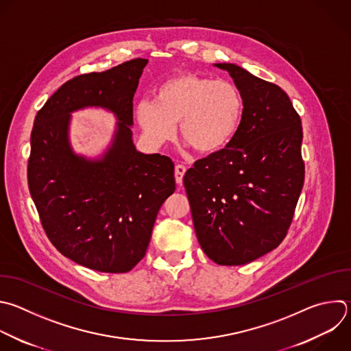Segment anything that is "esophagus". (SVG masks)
Instances as JSON below:
<instances>
[{
    "instance_id": "1",
    "label": "esophagus",
    "mask_w": 351,
    "mask_h": 351,
    "mask_svg": "<svg viewBox=\"0 0 351 351\" xmlns=\"http://www.w3.org/2000/svg\"><path fill=\"white\" fill-rule=\"evenodd\" d=\"M186 173V167L184 165H176L175 167V179H176V183L178 184H182L183 183V176Z\"/></svg>"
}]
</instances>
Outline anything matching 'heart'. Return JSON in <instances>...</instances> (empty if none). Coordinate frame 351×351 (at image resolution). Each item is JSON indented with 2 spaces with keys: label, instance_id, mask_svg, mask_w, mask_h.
<instances>
[{
  "label": "heart",
  "instance_id": "b5f03b06",
  "mask_svg": "<svg viewBox=\"0 0 351 351\" xmlns=\"http://www.w3.org/2000/svg\"><path fill=\"white\" fill-rule=\"evenodd\" d=\"M244 97L228 80H213L194 73H180L164 81L154 101L135 106L136 121L146 138L161 145L179 135L197 153L212 154L224 149L239 132Z\"/></svg>",
  "mask_w": 351,
  "mask_h": 351
}]
</instances>
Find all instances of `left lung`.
I'll return each mask as SVG.
<instances>
[{
    "label": "left lung",
    "mask_w": 351,
    "mask_h": 351,
    "mask_svg": "<svg viewBox=\"0 0 351 351\" xmlns=\"http://www.w3.org/2000/svg\"><path fill=\"white\" fill-rule=\"evenodd\" d=\"M244 97L239 132L183 178L198 243L221 266L247 265L285 239L304 182L302 121L288 95L234 63Z\"/></svg>",
    "instance_id": "8db88e82"
}]
</instances>
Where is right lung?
I'll list each match as a JSON object with an SVG mask.
<instances>
[{
	"mask_svg": "<svg viewBox=\"0 0 351 351\" xmlns=\"http://www.w3.org/2000/svg\"><path fill=\"white\" fill-rule=\"evenodd\" d=\"M147 59L64 82L37 112L27 180L41 224L66 258L101 273H127L146 255L164 201L175 191L173 162L143 154L132 142L134 95ZM101 106L119 120L99 160L77 156L68 142L73 110Z\"/></svg>",
	"mask_w": 351,
	"mask_h": 351,
	"instance_id": "add662e5",
	"label": "right lung"
}]
</instances>
